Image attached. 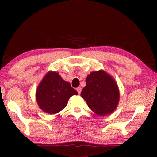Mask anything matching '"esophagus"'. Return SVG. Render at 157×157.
<instances>
[{
	"label": "esophagus",
	"instance_id": "34e87169",
	"mask_svg": "<svg viewBox=\"0 0 157 157\" xmlns=\"http://www.w3.org/2000/svg\"><path fill=\"white\" fill-rule=\"evenodd\" d=\"M77 91H78V94H81V91H82V88H80V87H78V88L76 89Z\"/></svg>",
	"mask_w": 157,
	"mask_h": 157
}]
</instances>
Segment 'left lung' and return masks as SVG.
<instances>
[{"label": "left lung", "mask_w": 157, "mask_h": 157, "mask_svg": "<svg viewBox=\"0 0 157 157\" xmlns=\"http://www.w3.org/2000/svg\"><path fill=\"white\" fill-rule=\"evenodd\" d=\"M81 96L88 107L98 115L105 116L116 109L119 101V90L114 79L105 71L92 72L86 79V86Z\"/></svg>", "instance_id": "obj_1"}]
</instances>
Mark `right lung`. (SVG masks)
I'll return each mask as SVG.
<instances>
[{
	"mask_svg": "<svg viewBox=\"0 0 157 157\" xmlns=\"http://www.w3.org/2000/svg\"><path fill=\"white\" fill-rule=\"evenodd\" d=\"M74 95H78V92L70 83L63 80L58 73L49 72L39 85L36 97L41 109L54 114L64 109Z\"/></svg>",
	"mask_w": 157,
	"mask_h": 157,
	"instance_id": "right-lung-1",
	"label": "right lung"
}]
</instances>
